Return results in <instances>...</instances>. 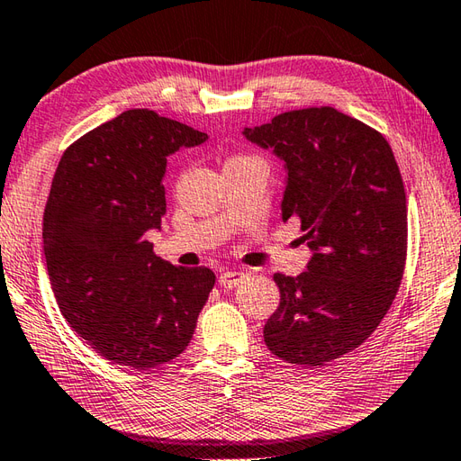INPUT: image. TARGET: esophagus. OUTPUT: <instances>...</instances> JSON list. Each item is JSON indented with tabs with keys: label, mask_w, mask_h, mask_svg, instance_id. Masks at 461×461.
Instances as JSON below:
<instances>
[{
	"label": "esophagus",
	"mask_w": 461,
	"mask_h": 461,
	"mask_svg": "<svg viewBox=\"0 0 461 461\" xmlns=\"http://www.w3.org/2000/svg\"><path fill=\"white\" fill-rule=\"evenodd\" d=\"M245 276H248V275L241 273V271H226V273L220 275L218 283L223 288H233V286H238L245 279Z\"/></svg>",
	"instance_id": "34e87169"
}]
</instances>
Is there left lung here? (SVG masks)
Returning <instances> with one entry per match:
<instances>
[{
  "instance_id": "obj_1",
  "label": "left lung",
  "mask_w": 461,
  "mask_h": 461,
  "mask_svg": "<svg viewBox=\"0 0 461 461\" xmlns=\"http://www.w3.org/2000/svg\"><path fill=\"white\" fill-rule=\"evenodd\" d=\"M243 137L285 163L283 221L312 251L298 276L276 273L281 303L263 328L276 357L316 367L366 341L387 314L406 261V194L379 131L334 108L276 115Z\"/></svg>"
}]
</instances>
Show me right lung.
I'll return each mask as SVG.
<instances>
[{
    "label": "right lung",
    "mask_w": 461,
    "mask_h": 461,
    "mask_svg": "<svg viewBox=\"0 0 461 461\" xmlns=\"http://www.w3.org/2000/svg\"><path fill=\"white\" fill-rule=\"evenodd\" d=\"M208 135L127 110L64 151L42 218V249L62 316L117 366L178 357L216 283L208 267L170 265L145 240L167 212V157Z\"/></svg>",
    "instance_id": "right-lung-1"
}]
</instances>
